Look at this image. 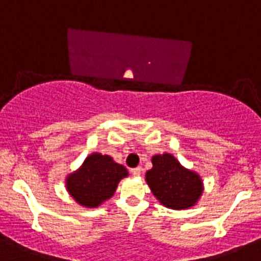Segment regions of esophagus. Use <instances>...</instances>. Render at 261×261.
I'll list each match as a JSON object with an SVG mask.
<instances>
[{
  "instance_id": "obj_1",
  "label": "esophagus",
  "mask_w": 261,
  "mask_h": 261,
  "mask_svg": "<svg viewBox=\"0 0 261 261\" xmlns=\"http://www.w3.org/2000/svg\"><path fill=\"white\" fill-rule=\"evenodd\" d=\"M142 171H143L142 167H135V169L130 170V172L134 175V176H139V175L142 174Z\"/></svg>"
}]
</instances>
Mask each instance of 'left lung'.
<instances>
[{"label":"left lung","instance_id":"obj_1","mask_svg":"<svg viewBox=\"0 0 261 261\" xmlns=\"http://www.w3.org/2000/svg\"><path fill=\"white\" fill-rule=\"evenodd\" d=\"M153 167L145 181L161 204L171 210H187L196 206L203 193V181L198 172L182 166L171 153L154 154Z\"/></svg>","mask_w":261,"mask_h":261}]
</instances>
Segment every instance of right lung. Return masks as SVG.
I'll list each match as a JSON object with an SVG mask.
<instances>
[{"instance_id":"add662e5","label":"right lung","mask_w":261,"mask_h":261,"mask_svg":"<svg viewBox=\"0 0 261 261\" xmlns=\"http://www.w3.org/2000/svg\"><path fill=\"white\" fill-rule=\"evenodd\" d=\"M128 176L125 166L117 164L108 154L94 152L81 166L65 177V188L80 206L96 208L112 198L118 182Z\"/></svg>"}]
</instances>
